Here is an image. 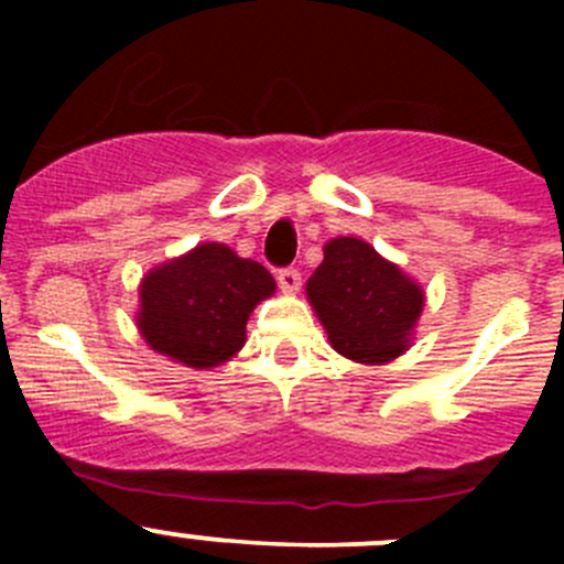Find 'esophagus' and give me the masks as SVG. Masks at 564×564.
I'll return each mask as SVG.
<instances>
[{
	"label": "esophagus",
	"mask_w": 564,
	"mask_h": 564,
	"mask_svg": "<svg viewBox=\"0 0 564 564\" xmlns=\"http://www.w3.org/2000/svg\"><path fill=\"white\" fill-rule=\"evenodd\" d=\"M278 286H281L283 294H297L300 286H303V278H300L297 270H281L278 272Z\"/></svg>",
	"instance_id": "obj_1"
}]
</instances>
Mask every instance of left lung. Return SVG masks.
Listing matches in <instances>:
<instances>
[{
  "mask_svg": "<svg viewBox=\"0 0 564 564\" xmlns=\"http://www.w3.org/2000/svg\"><path fill=\"white\" fill-rule=\"evenodd\" d=\"M305 294L346 360L384 366L412 346L425 292L412 275L357 237H333Z\"/></svg>",
  "mask_w": 564,
  "mask_h": 564,
  "instance_id": "obj_1",
  "label": "left lung"
}]
</instances>
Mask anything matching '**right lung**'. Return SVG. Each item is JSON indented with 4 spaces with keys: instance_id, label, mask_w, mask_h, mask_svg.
<instances>
[{
    "instance_id": "1",
    "label": "right lung",
    "mask_w": 564,
    "mask_h": 564,
    "mask_svg": "<svg viewBox=\"0 0 564 564\" xmlns=\"http://www.w3.org/2000/svg\"><path fill=\"white\" fill-rule=\"evenodd\" d=\"M275 278L224 242H202L152 267L139 283L135 327L150 349L209 371L246 346V324Z\"/></svg>"
}]
</instances>
